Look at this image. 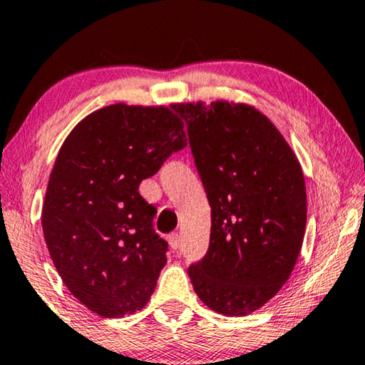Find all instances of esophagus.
<instances>
[{
    "label": "esophagus",
    "mask_w": 365,
    "mask_h": 365,
    "mask_svg": "<svg viewBox=\"0 0 365 365\" xmlns=\"http://www.w3.org/2000/svg\"><path fill=\"white\" fill-rule=\"evenodd\" d=\"M168 242L174 251H178L179 244H181V237H179V234H171V236H168Z\"/></svg>",
    "instance_id": "obj_1"
}]
</instances>
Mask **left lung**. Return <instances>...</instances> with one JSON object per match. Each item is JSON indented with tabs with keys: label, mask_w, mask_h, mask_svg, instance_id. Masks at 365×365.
Listing matches in <instances>:
<instances>
[{
	"label": "left lung",
	"mask_w": 365,
	"mask_h": 365,
	"mask_svg": "<svg viewBox=\"0 0 365 365\" xmlns=\"http://www.w3.org/2000/svg\"><path fill=\"white\" fill-rule=\"evenodd\" d=\"M181 113L211 206L207 254L187 274L212 311L247 316L281 291L297 262L307 221L302 168L254 106L181 103Z\"/></svg>",
	"instance_id": "8db88e82"
}]
</instances>
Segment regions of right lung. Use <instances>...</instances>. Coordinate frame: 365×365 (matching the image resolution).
I'll use <instances>...</instances> for the list:
<instances>
[{
  "mask_svg": "<svg viewBox=\"0 0 365 365\" xmlns=\"http://www.w3.org/2000/svg\"><path fill=\"white\" fill-rule=\"evenodd\" d=\"M187 144L181 104H111L79 121L49 174L41 224L69 292L103 317L146 306L166 266L168 242L143 179Z\"/></svg>",
  "mask_w": 365,
  "mask_h": 365,
  "instance_id": "add662e5",
  "label": "right lung"
}]
</instances>
